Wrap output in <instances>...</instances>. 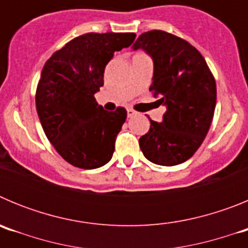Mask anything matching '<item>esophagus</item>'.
<instances>
[{"instance_id":"1","label":"esophagus","mask_w":248,"mask_h":248,"mask_svg":"<svg viewBox=\"0 0 248 248\" xmlns=\"http://www.w3.org/2000/svg\"><path fill=\"white\" fill-rule=\"evenodd\" d=\"M126 113H128V118H131V117H134L135 114H137V111L133 110V109H130V108H128L126 109Z\"/></svg>"}]
</instances>
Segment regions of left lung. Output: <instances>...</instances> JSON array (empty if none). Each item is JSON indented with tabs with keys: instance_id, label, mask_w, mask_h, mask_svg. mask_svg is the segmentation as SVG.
Masks as SVG:
<instances>
[{
	"instance_id": "1",
	"label": "left lung",
	"mask_w": 248,
	"mask_h": 248,
	"mask_svg": "<svg viewBox=\"0 0 248 248\" xmlns=\"http://www.w3.org/2000/svg\"><path fill=\"white\" fill-rule=\"evenodd\" d=\"M144 49L154 61L149 91L166 107L163 122L150 119L139 139L144 156L163 166L189 160L207 135L216 107V82L202 54L187 41L165 31L140 34L133 49Z\"/></svg>"
}]
</instances>
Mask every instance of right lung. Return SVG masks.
I'll return each mask as SVG.
<instances>
[{"label":"right lung","mask_w":248,"mask_h":248,"mask_svg":"<svg viewBox=\"0 0 248 248\" xmlns=\"http://www.w3.org/2000/svg\"><path fill=\"white\" fill-rule=\"evenodd\" d=\"M135 33H85L46 62L36 91V108L46 137L61 156L79 169H97L111 159L126 119L118 107L107 111L94 94L104 84L114 52L129 47Z\"/></svg>","instance_id":"obj_1"}]
</instances>
